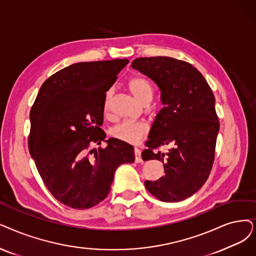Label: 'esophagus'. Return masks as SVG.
Segmentation results:
<instances>
[{
  "label": "esophagus",
  "instance_id": "obj_1",
  "mask_svg": "<svg viewBox=\"0 0 256 256\" xmlns=\"http://www.w3.org/2000/svg\"><path fill=\"white\" fill-rule=\"evenodd\" d=\"M134 156H136V162H142V152L140 149L136 148L134 149Z\"/></svg>",
  "mask_w": 256,
  "mask_h": 256
}]
</instances>
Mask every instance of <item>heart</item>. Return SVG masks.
Masks as SVG:
<instances>
[{
	"label": "heart",
	"instance_id": "1",
	"mask_svg": "<svg viewBox=\"0 0 256 256\" xmlns=\"http://www.w3.org/2000/svg\"><path fill=\"white\" fill-rule=\"evenodd\" d=\"M128 88L132 96H134L136 100L140 104H144L146 102H150L153 94V87L150 80L145 78H134L129 80ZM111 90L107 91L104 100V111L107 114L109 110L110 100H111ZM148 132V128L142 122H122L120 124L111 128L110 134L122 142L127 144L136 145L144 138Z\"/></svg>",
	"mask_w": 256,
	"mask_h": 256
}]
</instances>
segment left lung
<instances>
[{
  "mask_svg": "<svg viewBox=\"0 0 256 256\" xmlns=\"http://www.w3.org/2000/svg\"><path fill=\"white\" fill-rule=\"evenodd\" d=\"M134 69L150 78L160 90L164 107L150 129L144 160L164 164L165 176L146 180V189L162 202L186 200L206 182L216 154L220 122L216 98L200 71L185 60L169 56L138 58ZM170 144L166 154L154 150Z\"/></svg>",
  "mask_w": 256,
  "mask_h": 256,
  "instance_id": "1",
  "label": "left lung"
}]
</instances>
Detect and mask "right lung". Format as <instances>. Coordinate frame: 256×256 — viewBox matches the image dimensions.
Listing matches in <instances>:
<instances>
[{
  "label": "right lung",
  "mask_w": 256,
  "mask_h": 256,
  "mask_svg": "<svg viewBox=\"0 0 256 256\" xmlns=\"http://www.w3.org/2000/svg\"><path fill=\"white\" fill-rule=\"evenodd\" d=\"M129 60L116 58L70 65L48 78L30 110L28 147L45 186L56 200L78 210L107 198L116 168L134 162V147L100 129L104 100Z\"/></svg>",
  "instance_id": "right-lung-1"
}]
</instances>
